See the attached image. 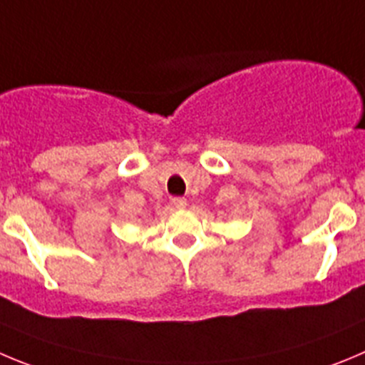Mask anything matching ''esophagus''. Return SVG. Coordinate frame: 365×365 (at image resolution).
Instances as JSON below:
<instances>
[{"mask_svg": "<svg viewBox=\"0 0 365 365\" xmlns=\"http://www.w3.org/2000/svg\"><path fill=\"white\" fill-rule=\"evenodd\" d=\"M173 205H175L176 209H185L187 200L185 198H173Z\"/></svg>", "mask_w": 365, "mask_h": 365, "instance_id": "34e87169", "label": "esophagus"}]
</instances>
